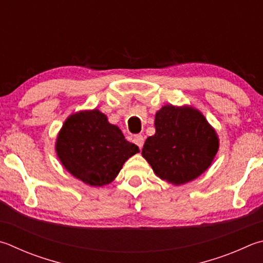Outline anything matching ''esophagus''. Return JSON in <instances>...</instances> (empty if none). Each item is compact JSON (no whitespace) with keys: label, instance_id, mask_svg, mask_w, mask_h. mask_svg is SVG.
Instances as JSON below:
<instances>
[{"label":"esophagus","instance_id":"obj_1","mask_svg":"<svg viewBox=\"0 0 263 263\" xmlns=\"http://www.w3.org/2000/svg\"><path fill=\"white\" fill-rule=\"evenodd\" d=\"M133 142H135V144L139 148H142V146L145 144V138L141 135H136L133 137Z\"/></svg>","mask_w":263,"mask_h":263}]
</instances>
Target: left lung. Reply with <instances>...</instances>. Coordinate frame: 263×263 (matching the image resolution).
Instances as JSON below:
<instances>
[{
    "instance_id": "left-lung-1",
    "label": "left lung",
    "mask_w": 263,
    "mask_h": 263,
    "mask_svg": "<svg viewBox=\"0 0 263 263\" xmlns=\"http://www.w3.org/2000/svg\"><path fill=\"white\" fill-rule=\"evenodd\" d=\"M218 139L206 118L193 108L164 106L155 116V135L141 154L154 173L168 183L193 180L212 164Z\"/></svg>"
}]
</instances>
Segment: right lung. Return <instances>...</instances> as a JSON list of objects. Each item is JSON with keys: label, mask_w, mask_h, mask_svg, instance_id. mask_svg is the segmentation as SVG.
Wrapping results in <instances>:
<instances>
[{"label": "right lung", "mask_w": 263, "mask_h": 263, "mask_svg": "<svg viewBox=\"0 0 263 263\" xmlns=\"http://www.w3.org/2000/svg\"><path fill=\"white\" fill-rule=\"evenodd\" d=\"M56 152L62 164L85 184L102 186L116 178L128 157L139 147L97 109L71 115L57 137Z\"/></svg>", "instance_id": "right-lung-1"}]
</instances>
